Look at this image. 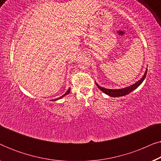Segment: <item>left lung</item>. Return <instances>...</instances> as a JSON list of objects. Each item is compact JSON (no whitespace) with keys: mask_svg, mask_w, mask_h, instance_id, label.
Returning a JSON list of instances; mask_svg holds the SVG:
<instances>
[{"mask_svg":"<svg viewBox=\"0 0 161 161\" xmlns=\"http://www.w3.org/2000/svg\"><path fill=\"white\" fill-rule=\"evenodd\" d=\"M147 72V69L146 70V72H145L144 76L142 77V78L141 79V80H138V82H136V83H134L133 85L124 88V89H105V88L101 87L98 84H97V83H96V85L97 86L99 89H100L101 91H103V92H104V93L108 94V95L113 97H122V96L127 95V94H130L131 92H133V90H135L136 88H138V86H139L142 84V83L143 82V81H144L145 77H146Z\"/></svg>","mask_w":161,"mask_h":161,"instance_id":"1","label":"left lung"}]
</instances>
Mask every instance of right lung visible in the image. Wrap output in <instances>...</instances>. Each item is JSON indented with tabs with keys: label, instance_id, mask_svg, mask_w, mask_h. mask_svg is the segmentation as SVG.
<instances>
[{
	"label": "right lung",
	"instance_id": "1",
	"mask_svg": "<svg viewBox=\"0 0 161 161\" xmlns=\"http://www.w3.org/2000/svg\"><path fill=\"white\" fill-rule=\"evenodd\" d=\"M69 92H70V89H68V91H67V92H66V93H65L64 94V95H62V96H61V97H58V98H57V99H55V100H59V99L62 98V97H64L65 95H67V94H69Z\"/></svg>",
	"mask_w": 161,
	"mask_h": 161
}]
</instances>
